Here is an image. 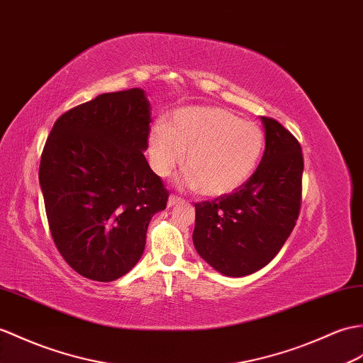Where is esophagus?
I'll list each match as a JSON object with an SVG mask.
<instances>
[{"label":"esophagus","instance_id":"obj_1","mask_svg":"<svg viewBox=\"0 0 363 363\" xmlns=\"http://www.w3.org/2000/svg\"><path fill=\"white\" fill-rule=\"evenodd\" d=\"M181 202H184L182 198L176 196V195H172L170 198H168V207H173V206H176V204H181Z\"/></svg>","mask_w":363,"mask_h":363}]
</instances>
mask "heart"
<instances>
[{"mask_svg":"<svg viewBox=\"0 0 363 363\" xmlns=\"http://www.w3.org/2000/svg\"><path fill=\"white\" fill-rule=\"evenodd\" d=\"M264 134L254 122L216 106L178 109L165 126L150 134L148 153L155 172L168 176L185 156L189 182L201 195L216 198L240 189L255 172Z\"/></svg>","mask_w":363,"mask_h":363,"instance_id":"obj_1","label":"heart"}]
</instances>
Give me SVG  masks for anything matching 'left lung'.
<instances>
[{
	"label": "left lung",
	"instance_id": "8db88e82",
	"mask_svg": "<svg viewBox=\"0 0 363 363\" xmlns=\"http://www.w3.org/2000/svg\"><path fill=\"white\" fill-rule=\"evenodd\" d=\"M266 148L254 174L230 195L195 204L193 244L215 271L244 277L264 267L298 220L303 153L292 133L261 117Z\"/></svg>",
	"mask_w": 363,
	"mask_h": 363
}]
</instances>
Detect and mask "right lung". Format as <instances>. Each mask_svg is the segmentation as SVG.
<instances>
[{
    "label": "right lung",
    "instance_id": "right-lung-1",
    "mask_svg": "<svg viewBox=\"0 0 363 363\" xmlns=\"http://www.w3.org/2000/svg\"><path fill=\"white\" fill-rule=\"evenodd\" d=\"M150 104L139 88L100 94L55 121L38 178L50 235L75 272L113 281L138 263L168 190L151 170Z\"/></svg>",
    "mask_w": 363,
    "mask_h": 363
}]
</instances>
